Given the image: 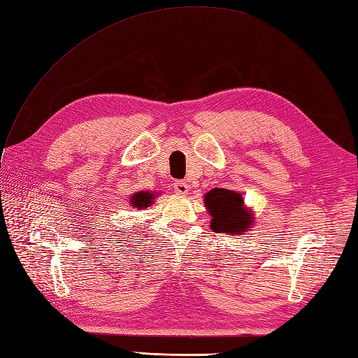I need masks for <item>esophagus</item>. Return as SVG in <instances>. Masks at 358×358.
Instances as JSON below:
<instances>
[{
	"label": "esophagus",
	"instance_id": "34e87169",
	"mask_svg": "<svg viewBox=\"0 0 358 358\" xmlns=\"http://www.w3.org/2000/svg\"><path fill=\"white\" fill-rule=\"evenodd\" d=\"M173 187H175V191L178 192V194H187V192L189 191V185L183 180H176L175 183H173Z\"/></svg>",
	"mask_w": 358,
	"mask_h": 358
}]
</instances>
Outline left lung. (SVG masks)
<instances>
[{
  "label": "left lung",
  "mask_w": 358,
  "mask_h": 358,
  "mask_svg": "<svg viewBox=\"0 0 358 358\" xmlns=\"http://www.w3.org/2000/svg\"><path fill=\"white\" fill-rule=\"evenodd\" d=\"M243 196L239 192L214 188L205 196L206 208L212 215L210 229L217 234H235L245 231L251 223L253 217L243 206Z\"/></svg>",
  "instance_id": "8db88e82"
}]
</instances>
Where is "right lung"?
<instances>
[{
    "instance_id": "obj_1",
    "label": "right lung",
    "mask_w": 358,
    "mask_h": 358,
    "mask_svg": "<svg viewBox=\"0 0 358 358\" xmlns=\"http://www.w3.org/2000/svg\"><path fill=\"white\" fill-rule=\"evenodd\" d=\"M152 200H153V194H150V192H148V191L146 192L141 191V192H135L131 199V203H132V206L141 209V208H148L149 205H152L153 203Z\"/></svg>"
}]
</instances>
